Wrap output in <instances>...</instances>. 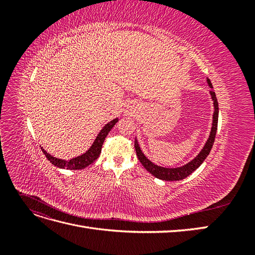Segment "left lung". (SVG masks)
<instances>
[{
	"label": "left lung",
	"instance_id": "left-lung-1",
	"mask_svg": "<svg viewBox=\"0 0 255 255\" xmlns=\"http://www.w3.org/2000/svg\"><path fill=\"white\" fill-rule=\"evenodd\" d=\"M208 86L212 88V90L210 91V95L212 97L213 100V104H214V114H213V123H212V128H211V133L210 136H208L207 140L204 144V146L202 148V150L200 151V153L198 155L191 159L189 163L185 164L184 166L181 167H175V168H166V167H161L158 165H155L150 159H148L144 154L142 153L139 143H138L137 138H135V150H136V154L137 157L139 159V161L141 163V165L148 170L152 175H154L155 177L159 180L163 181H180L187 177L188 175H190L192 172H194L196 169H198L200 166L202 165V163L204 161V159L207 157L208 154H210L213 144L215 141V137H216V132H217V126H218V114H219V107H218V101L217 98H216V94L215 91L213 90V85L211 83L210 80H206Z\"/></svg>",
	"mask_w": 255,
	"mask_h": 255
}]
</instances>
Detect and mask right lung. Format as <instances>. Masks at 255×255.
<instances>
[{
  "mask_svg": "<svg viewBox=\"0 0 255 255\" xmlns=\"http://www.w3.org/2000/svg\"><path fill=\"white\" fill-rule=\"evenodd\" d=\"M118 120H119L118 118H116L107 123V125H105L103 128L100 130V133L98 134L97 138L95 139L94 143L91 144L90 148L80 156H76L69 160H65V159H60L50 155V154L43 148H41V150L45 155V157H47L50 160V163H52L54 166H56L58 168H63V169H70V170H80V169H84L88 167L90 164L94 163V161L99 157L100 153H101V150H102V145L105 140V137L111 132V129L114 128L116 123L118 122Z\"/></svg>",
  "mask_w": 255,
  "mask_h": 255,
  "instance_id": "obj_1",
  "label": "right lung"
}]
</instances>
